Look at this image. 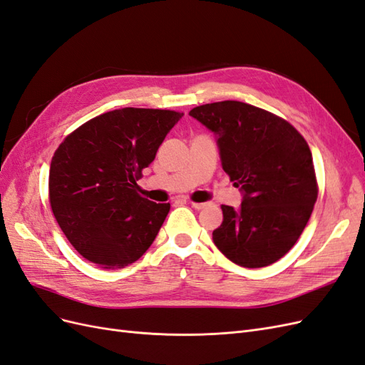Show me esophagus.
I'll list each match as a JSON object with an SVG mask.
<instances>
[{
  "mask_svg": "<svg viewBox=\"0 0 365 365\" xmlns=\"http://www.w3.org/2000/svg\"><path fill=\"white\" fill-rule=\"evenodd\" d=\"M190 204H192V207L196 208V210H202V208L207 205L205 202H190Z\"/></svg>",
  "mask_w": 365,
  "mask_h": 365,
  "instance_id": "1",
  "label": "esophagus"
}]
</instances>
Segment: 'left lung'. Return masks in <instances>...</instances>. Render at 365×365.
Returning a JSON list of instances; mask_svg holds the SVG:
<instances>
[{
    "instance_id": "8db88e82",
    "label": "left lung",
    "mask_w": 365,
    "mask_h": 365,
    "mask_svg": "<svg viewBox=\"0 0 365 365\" xmlns=\"http://www.w3.org/2000/svg\"><path fill=\"white\" fill-rule=\"evenodd\" d=\"M216 137L222 169L239 187V208L222 205L213 242L244 268H263L288 252L317 201L312 153L288 121L236 101L207 103L189 113Z\"/></svg>"
}]
</instances>
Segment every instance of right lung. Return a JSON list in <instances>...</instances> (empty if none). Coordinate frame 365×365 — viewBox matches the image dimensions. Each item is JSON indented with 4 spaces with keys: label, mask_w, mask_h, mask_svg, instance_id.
<instances>
[{
    "label": "right lung",
    "mask_w": 365,
    "mask_h": 365,
    "mask_svg": "<svg viewBox=\"0 0 365 365\" xmlns=\"http://www.w3.org/2000/svg\"><path fill=\"white\" fill-rule=\"evenodd\" d=\"M182 115L115 109L77 128L54 152L48 180L53 215L86 260L123 268L155 240L170 204L141 197L137 181Z\"/></svg>",
    "instance_id": "right-lung-1"
}]
</instances>
